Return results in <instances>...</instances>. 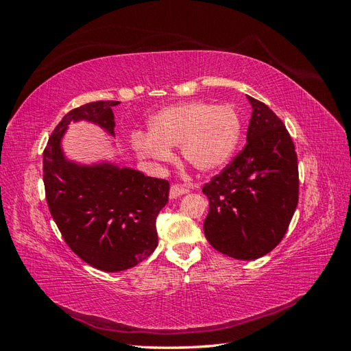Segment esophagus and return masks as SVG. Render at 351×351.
<instances>
[{
    "label": "esophagus",
    "mask_w": 351,
    "mask_h": 351,
    "mask_svg": "<svg viewBox=\"0 0 351 351\" xmlns=\"http://www.w3.org/2000/svg\"><path fill=\"white\" fill-rule=\"evenodd\" d=\"M189 193V188L188 186H182V185H172L170 186V193H169V197L170 198H176V197H181L184 194H188Z\"/></svg>",
    "instance_id": "34e87169"
}]
</instances>
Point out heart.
<instances>
[{
	"label": "heart",
	"mask_w": 351,
	"mask_h": 351,
	"mask_svg": "<svg viewBox=\"0 0 351 351\" xmlns=\"http://www.w3.org/2000/svg\"><path fill=\"white\" fill-rule=\"evenodd\" d=\"M241 119L231 106L203 101L163 108L149 120V134L135 132V152L154 163L173 158L172 148L199 172L223 167L234 156L241 136Z\"/></svg>",
	"instance_id": "obj_1"
}]
</instances>
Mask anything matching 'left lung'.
<instances>
[{
	"instance_id": "obj_1",
	"label": "left lung",
	"mask_w": 351,
	"mask_h": 351,
	"mask_svg": "<svg viewBox=\"0 0 351 351\" xmlns=\"http://www.w3.org/2000/svg\"><path fill=\"white\" fill-rule=\"evenodd\" d=\"M247 144L203 186L208 198L204 235L219 253L262 257L281 243L298 203L297 153L282 120L248 97Z\"/></svg>"
}]
</instances>
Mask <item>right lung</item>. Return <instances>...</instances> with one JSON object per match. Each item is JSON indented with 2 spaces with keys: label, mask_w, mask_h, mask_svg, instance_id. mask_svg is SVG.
Wrapping results in <instances>:
<instances>
[{
  "label": "right lung",
  "mask_w": 351,
  "mask_h": 351,
  "mask_svg": "<svg viewBox=\"0 0 351 351\" xmlns=\"http://www.w3.org/2000/svg\"><path fill=\"white\" fill-rule=\"evenodd\" d=\"M117 104L95 101L70 110L43 156L49 213L72 252L104 272L134 267L154 252L156 219L169 202L166 179L108 162L79 165L66 158L62 138L67 126L88 120L114 136L112 107Z\"/></svg>",
  "instance_id": "1"
}]
</instances>
